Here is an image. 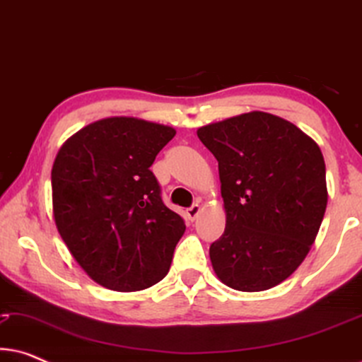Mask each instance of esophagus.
Masks as SVG:
<instances>
[{"mask_svg": "<svg viewBox=\"0 0 362 362\" xmlns=\"http://www.w3.org/2000/svg\"><path fill=\"white\" fill-rule=\"evenodd\" d=\"M199 212H201V206L199 204H192L191 207H187L186 209V216H187V219L189 221H194L197 216H199Z\"/></svg>", "mask_w": 362, "mask_h": 362, "instance_id": "esophagus-1", "label": "esophagus"}]
</instances>
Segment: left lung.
I'll use <instances>...</instances> for the list:
<instances>
[{"label":"left lung","instance_id":"1","mask_svg":"<svg viewBox=\"0 0 362 362\" xmlns=\"http://www.w3.org/2000/svg\"><path fill=\"white\" fill-rule=\"evenodd\" d=\"M197 136L219 163L226 230L209 247L217 279L239 291L281 284L305 260L326 211L320 146L265 112L201 127Z\"/></svg>","mask_w":362,"mask_h":362}]
</instances>
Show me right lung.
<instances>
[{
    "mask_svg": "<svg viewBox=\"0 0 362 362\" xmlns=\"http://www.w3.org/2000/svg\"><path fill=\"white\" fill-rule=\"evenodd\" d=\"M176 130L133 117L93 122L54 161V221L77 264L98 285L138 291L170 270L186 226L163 204L150 166Z\"/></svg>",
    "mask_w": 362,
    "mask_h": 362,
    "instance_id": "1",
    "label": "right lung"
}]
</instances>
